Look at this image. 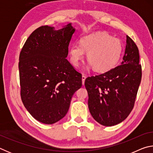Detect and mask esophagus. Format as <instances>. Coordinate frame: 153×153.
I'll use <instances>...</instances> for the list:
<instances>
[{"label": "esophagus", "instance_id": "obj_1", "mask_svg": "<svg viewBox=\"0 0 153 153\" xmlns=\"http://www.w3.org/2000/svg\"><path fill=\"white\" fill-rule=\"evenodd\" d=\"M82 84L84 85V82H85V79H86V76H84V75H83L82 76Z\"/></svg>", "mask_w": 153, "mask_h": 153}]
</instances>
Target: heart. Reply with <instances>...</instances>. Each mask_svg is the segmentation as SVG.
Segmentation results:
<instances>
[{"mask_svg":"<svg viewBox=\"0 0 153 153\" xmlns=\"http://www.w3.org/2000/svg\"><path fill=\"white\" fill-rule=\"evenodd\" d=\"M85 51L93 69L98 73H105L113 69L120 62L123 45L120 39L113 38L106 32H98L84 36L80 40V44H73L69 48V55L74 65H78Z\"/></svg>","mask_w":153,"mask_h":153,"instance_id":"1","label":"heart"}]
</instances>
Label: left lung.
<instances>
[{"label": "left lung", "mask_w": 153, "mask_h": 153, "mask_svg": "<svg viewBox=\"0 0 153 153\" xmlns=\"http://www.w3.org/2000/svg\"><path fill=\"white\" fill-rule=\"evenodd\" d=\"M126 38L121 65L85 80L90 114L105 126L117 125L128 117L134 108L141 82L138 48L131 38Z\"/></svg>", "instance_id": "8db88e82"}]
</instances>
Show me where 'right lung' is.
<instances>
[{
	"label": "right lung",
	"mask_w": 153,
	"mask_h": 153,
	"mask_svg": "<svg viewBox=\"0 0 153 153\" xmlns=\"http://www.w3.org/2000/svg\"><path fill=\"white\" fill-rule=\"evenodd\" d=\"M74 32L71 24L59 30L43 25L31 33L20 52L21 98L41 123L53 124L63 118L82 87V74L66 59Z\"/></svg>",
	"instance_id": "add662e5"
}]
</instances>
